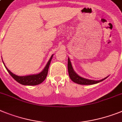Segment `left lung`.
<instances>
[{"mask_svg": "<svg viewBox=\"0 0 122 122\" xmlns=\"http://www.w3.org/2000/svg\"><path fill=\"white\" fill-rule=\"evenodd\" d=\"M67 68H68V72H69V76L70 77V79L73 82H76L77 84L81 85H91V84H97L98 82L104 81V79L107 78L103 79L102 80L100 81H94V80H89V79H87L83 78L79 76L73 70L71 65V63L70 60L68 58V62H67Z\"/></svg>", "mask_w": 122, "mask_h": 122, "instance_id": "left-lung-1", "label": "left lung"}]
</instances>
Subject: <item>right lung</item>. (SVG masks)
Returning <instances> with one entry per match:
<instances>
[{
	"label": "right lung",
	"instance_id": "add662e5",
	"mask_svg": "<svg viewBox=\"0 0 122 122\" xmlns=\"http://www.w3.org/2000/svg\"><path fill=\"white\" fill-rule=\"evenodd\" d=\"M52 57L50 58V60L48 62L47 64L46 65L45 67L44 68V69L40 73L38 74H35V75H30V76H18L15 75L14 74L10 72L9 69H7L5 67L7 71L9 72V73L10 74L11 76L15 79L17 82H18V83L21 84L23 85H26V86H35V85H38L41 84V82L45 81L48 74V71L49 67H50V64L51 63V61L52 59Z\"/></svg>",
	"mask_w": 122,
	"mask_h": 122
}]
</instances>
